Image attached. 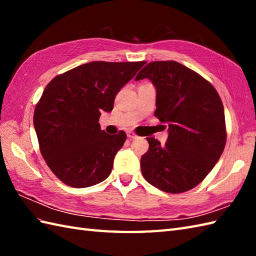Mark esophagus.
<instances>
[{
	"instance_id": "esophagus-1",
	"label": "esophagus",
	"mask_w": 256,
	"mask_h": 256,
	"mask_svg": "<svg viewBox=\"0 0 256 256\" xmlns=\"http://www.w3.org/2000/svg\"><path fill=\"white\" fill-rule=\"evenodd\" d=\"M128 138H131V140H133V138H138V135L135 134L134 132L128 131Z\"/></svg>"
}]
</instances>
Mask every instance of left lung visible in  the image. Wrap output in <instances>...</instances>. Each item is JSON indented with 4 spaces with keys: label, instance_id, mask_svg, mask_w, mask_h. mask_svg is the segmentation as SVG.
Returning <instances> with one entry per match:
<instances>
[{
    "label": "left lung",
    "instance_id": "left-lung-1",
    "mask_svg": "<svg viewBox=\"0 0 256 256\" xmlns=\"http://www.w3.org/2000/svg\"><path fill=\"white\" fill-rule=\"evenodd\" d=\"M148 78L156 89L155 116L167 124L165 145L146 138L140 158L144 178L170 194L188 192L204 180L226 142L224 108L218 92L194 70L174 60L146 64L135 80Z\"/></svg>",
    "mask_w": 256,
    "mask_h": 256
}]
</instances>
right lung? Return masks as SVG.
<instances>
[{"label":"right lung","mask_w":256,"mask_h":256,"mask_svg":"<svg viewBox=\"0 0 256 256\" xmlns=\"http://www.w3.org/2000/svg\"><path fill=\"white\" fill-rule=\"evenodd\" d=\"M146 62H91L54 78L34 112L40 153L52 172L74 188L104 180L126 134H106L101 113L111 112L118 92Z\"/></svg>","instance_id":"1"}]
</instances>
